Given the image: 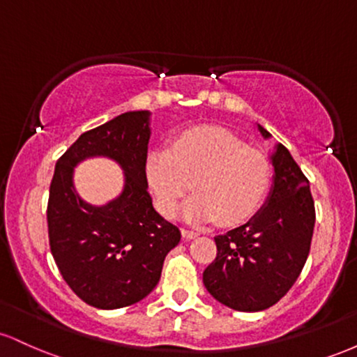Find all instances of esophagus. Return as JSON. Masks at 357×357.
Segmentation results:
<instances>
[{
  "label": "esophagus",
  "instance_id": "esophagus-1",
  "mask_svg": "<svg viewBox=\"0 0 357 357\" xmlns=\"http://www.w3.org/2000/svg\"><path fill=\"white\" fill-rule=\"evenodd\" d=\"M181 233H183V238H186V240H192V238H196V236H198V231L186 230V228H183Z\"/></svg>",
  "mask_w": 357,
  "mask_h": 357
}]
</instances>
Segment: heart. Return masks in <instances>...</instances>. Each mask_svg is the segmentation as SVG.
<instances>
[{
  "mask_svg": "<svg viewBox=\"0 0 357 357\" xmlns=\"http://www.w3.org/2000/svg\"><path fill=\"white\" fill-rule=\"evenodd\" d=\"M144 176L166 218L178 213L192 183L196 195L184 204V220L236 227L253 218L267 198L272 162L228 129L198 126L176 134L169 149L149 151Z\"/></svg>",
  "mask_w": 357,
  "mask_h": 357,
  "instance_id": "1",
  "label": "heart"
}]
</instances>
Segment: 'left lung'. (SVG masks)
I'll list each match as a JSON object with an SVG mask.
<instances>
[{
    "label": "left lung",
    "mask_w": 357,
    "mask_h": 357,
    "mask_svg": "<svg viewBox=\"0 0 357 357\" xmlns=\"http://www.w3.org/2000/svg\"><path fill=\"white\" fill-rule=\"evenodd\" d=\"M258 130L270 137L261 126ZM272 165L275 176L267 203L248 223L215 236L216 258L203 272L208 292L240 312L277 304L301 275L312 241L309 179L282 144L275 146Z\"/></svg>",
    "instance_id": "obj_1"
}]
</instances>
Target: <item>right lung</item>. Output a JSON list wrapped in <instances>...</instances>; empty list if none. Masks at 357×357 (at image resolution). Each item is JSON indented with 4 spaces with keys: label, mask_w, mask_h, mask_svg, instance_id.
Here are the masks:
<instances>
[{
    "label": "right lung",
    "mask_w": 357,
    "mask_h": 357,
    "mask_svg": "<svg viewBox=\"0 0 357 357\" xmlns=\"http://www.w3.org/2000/svg\"><path fill=\"white\" fill-rule=\"evenodd\" d=\"M149 116L134 110L87 130L55 166L47 206L52 255L68 287L97 309H121L149 296L181 240L147 191ZM93 155L114 158L126 174L121 196L104 207L85 204L73 188V167Z\"/></svg>",
    "instance_id": "right-lung-1"
}]
</instances>
